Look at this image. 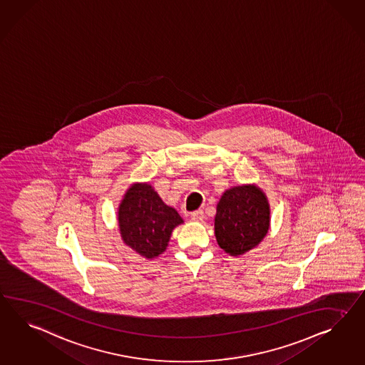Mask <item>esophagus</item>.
Returning <instances> with one entry per match:
<instances>
[{
    "label": "esophagus",
    "instance_id": "34e87169",
    "mask_svg": "<svg viewBox=\"0 0 365 365\" xmlns=\"http://www.w3.org/2000/svg\"><path fill=\"white\" fill-rule=\"evenodd\" d=\"M204 210H196V212H192L190 213V218L193 220V221H202L204 220Z\"/></svg>",
    "mask_w": 365,
    "mask_h": 365
}]
</instances>
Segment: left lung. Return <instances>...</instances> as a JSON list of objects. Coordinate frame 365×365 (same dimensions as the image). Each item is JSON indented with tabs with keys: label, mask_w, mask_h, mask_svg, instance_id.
Returning <instances> with one entry per match:
<instances>
[{
	"label": "left lung",
	"mask_w": 365,
	"mask_h": 365,
	"mask_svg": "<svg viewBox=\"0 0 365 365\" xmlns=\"http://www.w3.org/2000/svg\"><path fill=\"white\" fill-rule=\"evenodd\" d=\"M269 224V204L259 187H232L217 205L215 238L227 254L241 255L261 242Z\"/></svg>",
	"instance_id": "left-lung-1"
}]
</instances>
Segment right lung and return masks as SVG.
<instances>
[{
  "instance_id": "obj_1",
  "label": "right lung",
  "mask_w": 365,
  "mask_h": 365,
  "mask_svg": "<svg viewBox=\"0 0 365 365\" xmlns=\"http://www.w3.org/2000/svg\"><path fill=\"white\" fill-rule=\"evenodd\" d=\"M182 224L178 212L167 206L148 184L132 185L119 207L123 241L145 258L165 250L172 230Z\"/></svg>"
}]
</instances>
